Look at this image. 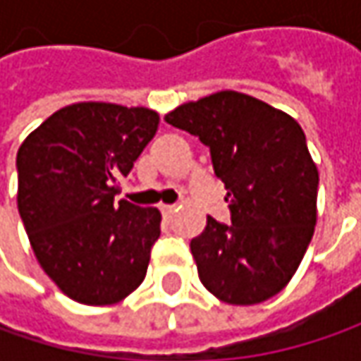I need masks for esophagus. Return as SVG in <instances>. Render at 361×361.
<instances>
[{"mask_svg":"<svg viewBox=\"0 0 361 361\" xmlns=\"http://www.w3.org/2000/svg\"><path fill=\"white\" fill-rule=\"evenodd\" d=\"M174 204H160V211H162V215L164 216H171L174 213Z\"/></svg>","mask_w":361,"mask_h":361,"instance_id":"34e87169","label":"esophagus"}]
</instances>
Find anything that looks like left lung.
Instances as JSON below:
<instances>
[{"label":"left lung","mask_w":361,"mask_h":361,"mask_svg":"<svg viewBox=\"0 0 361 361\" xmlns=\"http://www.w3.org/2000/svg\"><path fill=\"white\" fill-rule=\"evenodd\" d=\"M164 120L209 146L227 188L231 225L207 216L190 241L202 285L231 305L277 295L298 271L317 221L319 173L301 126L233 90L180 104Z\"/></svg>","instance_id":"1"}]
</instances>
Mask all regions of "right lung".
Wrapping results in <instances>:
<instances>
[{"label": "right lung", "mask_w": 361, "mask_h": 361, "mask_svg": "<svg viewBox=\"0 0 361 361\" xmlns=\"http://www.w3.org/2000/svg\"><path fill=\"white\" fill-rule=\"evenodd\" d=\"M159 120L142 106L78 102L44 120L18 150V209L35 259L78 303L110 305L145 281L159 209L114 197Z\"/></svg>", "instance_id": "add662e5"}]
</instances>
